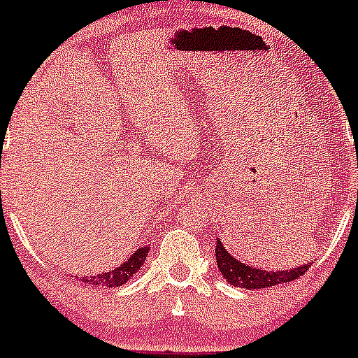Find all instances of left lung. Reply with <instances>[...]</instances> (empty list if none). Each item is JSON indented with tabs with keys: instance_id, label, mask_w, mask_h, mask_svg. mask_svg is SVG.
Returning <instances> with one entry per match:
<instances>
[{
	"instance_id": "obj_1",
	"label": "left lung",
	"mask_w": 358,
	"mask_h": 358,
	"mask_svg": "<svg viewBox=\"0 0 358 358\" xmlns=\"http://www.w3.org/2000/svg\"><path fill=\"white\" fill-rule=\"evenodd\" d=\"M215 258L220 273L224 275V279L228 280L229 285L240 286V288L245 289H259L270 288V286L275 285H285V282H289V280L299 279L309 268V265H303L293 270L266 272V270L255 268V266H247L243 263H240L238 259L233 258L228 250L224 249L222 242H219V240H217L215 245Z\"/></svg>"
}]
</instances>
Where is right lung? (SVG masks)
Listing matches in <instances>:
<instances>
[{
    "instance_id": "add662e5",
    "label": "right lung",
    "mask_w": 358,
    "mask_h": 358,
    "mask_svg": "<svg viewBox=\"0 0 358 358\" xmlns=\"http://www.w3.org/2000/svg\"><path fill=\"white\" fill-rule=\"evenodd\" d=\"M150 247H141L123 263L118 268L111 270V272H103L99 275H88L81 277L83 282L86 285H95V286H106V288H113V286H122L125 285L127 280L134 275L136 272H139L143 266V263L146 262V256H148Z\"/></svg>"
}]
</instances>
